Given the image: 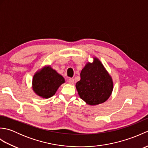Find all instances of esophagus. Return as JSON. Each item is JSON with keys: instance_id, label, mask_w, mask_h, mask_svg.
Instances as JSON below:
<instances>
[{"instance_id": "esophagus-1", "label": "esophagus", "mask_w": 148, "mask_h": 148, "mask_svg": "<svg viewBox=\"0 0 148 148\" xmlns=\"http://www.w3.org/2000/svg\"><path fill=\"white\" fill-rule=\"evenodd\" d=\"M68 83L71 84H73L74 83V79H73V78H69Z\"/></svg>"}]
</instances>
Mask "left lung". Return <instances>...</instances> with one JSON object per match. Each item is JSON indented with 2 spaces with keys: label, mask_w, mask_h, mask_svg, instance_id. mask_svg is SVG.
I'll list each match as a JSON object with an SVG mask.
<instances>
[{
  "label": "left lung",
  "mask_w": 148,
  "mask_h": 148,
  "mask_svg": "<svg viewBox=\"0 0 148 148\" xmlns=\"http://www.w3.org/2000/svg\"><path fill=\"white\" fill-rule=\"evenodd\" d=\"M81 79L76 84L80 98L90 106L106 102L113 89L111 77L99 59L88 63L81 72Z\"/></svg>",
  "instance_id": "8db88e82"
}]
</instances>
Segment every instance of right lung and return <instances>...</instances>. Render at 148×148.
I'll return each instance as SVG.
<instances>
[{"mask_svg": "<svg viewBox=\"0 0 148 148\" xmlns=\"http://www.w3.org/2000/svg\"><path fill=\"white\" fill-rule=\"evenodd\" d=\"M65 79L51 67H47L36 72L32 80V88L37 95L44 99L54 95Z\"/></svg>", "mask_w": 148, "mask_h": 148, "instance_id": "add662e5", "label": "right lung"}]
</instances>
